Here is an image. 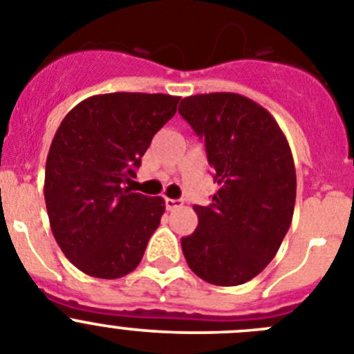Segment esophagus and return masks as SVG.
Here are the masks:
<instances>
[{"instance_id":"1","label":"esophagus","mask_w":354,"mask_h":354,"mask_svg":"<svg viewBox=\"0 0 354 354\" xmlns=\"http://www.w3.org/2000/svg\"><path fill=\"white\" fill-rule=\"evenodd\" d=\"M181 205H183V201L181 199H171V197H165V208L167 209L181 208Z\"/></svg>"}]
</instances>
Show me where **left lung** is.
Here are the masks:
<instances>
[{
  "instance_id": "8db88e82",
  "label": "left lung",
  "mask_w": 354,
  "mask_h": 354,
  "mask_svg": "<svg viewBox=\"0 0 354 354\" xmlns=\"http://www.w3.org/2000/svg\"><path fill=\"white\" fill-rule=\"evenodd\" d=\"M180 114L205 139L218 185L212 205L194 206L199 225L181 238L185 259L213 286H240L275 257L292 221L296 171L275 118L238 93L181 100Z\"/></svg>"
}]
</instances>
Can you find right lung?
I'll return each instance as SVG.
<instances>
[{"label":"right lung","mask_w":354,"mask_h":354,"mask_svg":"<svg viewBox=\"0 0 354 354\" xmlns=\"http://www.w3.org/2000/svg\"><path fill=\"white\" fill-rule=\"evenodd\" d=\"M178 102L164 93L93 95L56 130L46 162L47 215L66 259L86 275L120 279L141 263L165 203L127 185Z\"/></svg>","instance_id":"obj_1"}]
</instances>
